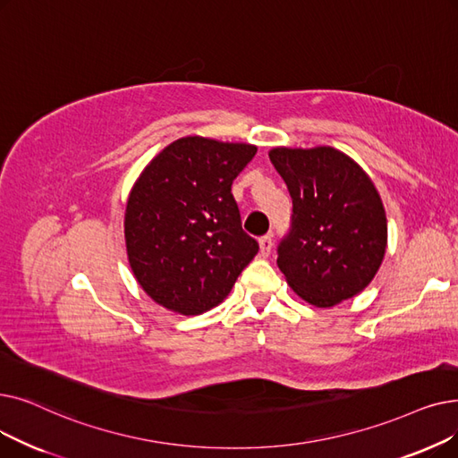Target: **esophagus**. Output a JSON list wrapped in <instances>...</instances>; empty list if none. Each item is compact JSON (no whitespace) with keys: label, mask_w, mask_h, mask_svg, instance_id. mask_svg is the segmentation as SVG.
<instances>
[{"label":"esophagus","mask_w":458,"mask_h":458,"mask_svg":"<svg viewBox=\"0 0 458 458\" xmlns=\"http://www.w3.org/2000/svg\"><path fill=\"white\" fill-rule=\"evenodd\" d=\"M258 245H260V254L264 258H267L271 254V249H273V240L271 235H262L260 240H258Z\"/></svg>","instance_id":"obj_1"}]
</instances>
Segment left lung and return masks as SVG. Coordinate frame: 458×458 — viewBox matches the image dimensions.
<instances>
[{
	"label": "left lung",
	"instance_id": "8db88e82",
	"mask_svg": "<svg viewBox=\"0 0 458 458\" xmlns=\"http://www.w3.org/2000/svg\"><path fill=\"white\" fill-rule=\"evenodd\" d=\"M269 158L293 202L278 269L318 309L352 300L370 284L387 247L386 209L369 174L331 146L273 148Z\"/></svg>",
	"mask_w": 458,
	"mask_h": 458
}]
</instances>
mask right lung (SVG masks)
Masks as SVG:
<instances>
[{
  "mask_svg": "<svg viewBox=\"0 0 458 458\" xmlns=\"http://www.w3.org/2000/svg\"><path fill=\"white\" fill-rule=\"evenodd\" d=\"M245 142L183 136L157 153L125 208L129 266L151 300L183 316L223 303L258 252L232 183L256 155Z\"/></svg>",
  "mask_w": 458,
  "mask_h": 458,
  "instance_id": "add662e5",
  "label": "right lung"
}]
</instances>
